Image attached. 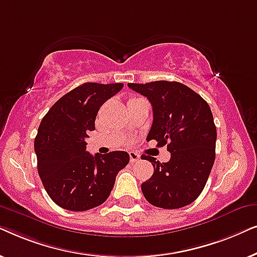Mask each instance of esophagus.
I'll list each match as a JSON object with an SVG mask.
<instances>
[{"label": "esophagus", "mask_w": 257, "mask_h": 257, "mask_svg": "<svg viewBox=\"0 0 257 257\" xmlns=\"http://www.w3.org/2000/svg\"><path fill=\"white\" fill-rule=\"evenodd\" d=\"M130 154V160H131V163L133 164V163H137V161H139V159H140V157H139V154L137 153V152H130L128 153Z\"/></svg>", "instance_id": "1"}]
</instances>
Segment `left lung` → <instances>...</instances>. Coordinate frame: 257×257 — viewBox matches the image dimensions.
Listing matches in <instances>:
<instances>
[{"label":"left lung","mask_w":257,"mask_h":257,"mask_svg":"<svg viewBox=\"0 0 257 257\" xmlns=\"http://www.w3.org/2000/svg\"><path fill=\"white\" fill-rule=\"evenodd\" d=\"M127 85L152 105L153 122L147 142L157 140L171 152L170 161L163 164L142 156L154 167L152 177L142 184L144 196L151 205L164 209L189 205L201 194L215 160L216 127L209 105L178 82Z\"/></svg>","instance_id":"8db88e82"}]
</instances>
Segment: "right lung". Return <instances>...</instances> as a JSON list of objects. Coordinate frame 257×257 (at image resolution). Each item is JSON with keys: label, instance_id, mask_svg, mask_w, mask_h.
I'll list each match as a JSON object with an SVG mask.
<instances>
[{"label": "right lung", "instance_id": "right-lung-1", "mask_svg": "<svg viewBox=\"0 0 257 257\" xmlns=\"http://www.w3.org/2000/svg\"><path fill=\"white\" fill-rule=\"evenodd\" d=\"M122 83H84L64 94L42 119L35 138L38 174L52 201L83 212L108 198L118 172L130 161L124 151L91 154L87 132L101 105L122 89Z\"/></svg>", "mask_w": 257, "mask_h": 257}]
</instances>
